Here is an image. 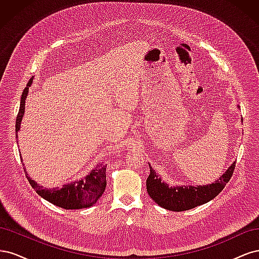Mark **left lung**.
I'll return each mask as SVG.
<instances>
[{
	"instance_id": "1",
	"label": "left lung",
	"mask_w": 259,
	"mask_h": 259,
	"mask_svg": "<svg viewBox=\"0 0 259 259\" xmlns=\"http://www.w3.org/2000/svg\"><path fill=\"white\" fill-rule=\"evenodd\" d=\"M149 167L150 175L147 178L146 185L150 198L161 207L174 211H183L204 204L222 192L226 184L232 177L236 162L232 163L226 173L215 183L197 187H168V185L161 182V178L155 174L150 165Z\"/></svg>"
}]
</instances>
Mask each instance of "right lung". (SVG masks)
<instances>
[{"label":"right lung","mask_w":259,"mask_h":259,"mask_svg":"<svg viewBox=\"0 0 259 259\" xmlns=\"http://www.w3.org/2000/svg\"><path fill=\"white\" fill-rule=\"evenodd\" d=\"M32 79L33 77H31L27 84V88L22 93L19 112L16 117V132H18L20 128L22 115L25 113V101L29 91V86L32 83ZM26 175L31 187L33 188L38 195H41L43 199L53 203L54 205H57L65 209H80L92 206L103 195L107 185L106 165L97 166L84 179L65 185L60 189L59 188L44 189L42 186H38L34 180L28 176L27 171Z\"/></svg>","instance_id":"1"}]
</instances>
